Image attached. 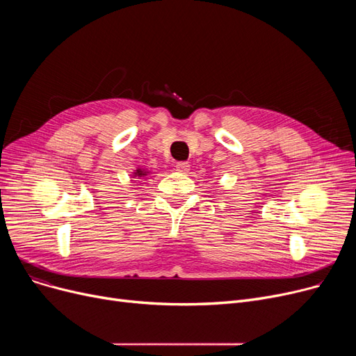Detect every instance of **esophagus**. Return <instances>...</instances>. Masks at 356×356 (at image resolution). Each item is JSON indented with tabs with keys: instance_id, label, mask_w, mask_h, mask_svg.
Wrapping results in <instances>:
<instances>
[{
	"instance_id": "34e87169",
	"label": "esophagus",
	"mask_w": 356,
	"mask_h": 356,
	"mask_svg": "<svg viewBox=\"0 0 356 356\" xmlns=\"http://www.w3.org/2000/svg\"><path fill=\"white\" fill-rule=\"evenodd\" d=\"M189 167H191V164L188 161H179L176 164L177 172H180V173H188L189 172Z\"/></svg>"
}]
</instances>
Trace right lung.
Masks as SVG:
<instances>
[{"mask_svg":"<svg viewBox=\"0 0 356 356\" xmlns=\"http://www.w3.org/2000/svg\"><path fill=\"white\" fill-rule=\"evenodd\" d=\"M134 175L137 176V179H143V177H145V176H147V172H143L141 168H138V170H137Z\"/></svg>","mask_w":356,"mask_h":356,"instance_id":"add662e5","label":"right lung"}]
</instances>
